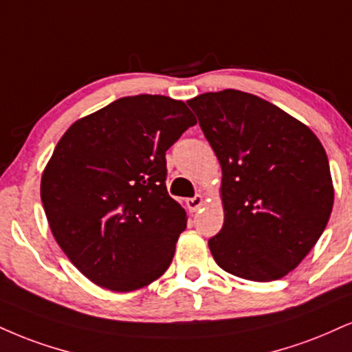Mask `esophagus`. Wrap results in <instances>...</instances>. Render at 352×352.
Wrapping results in <instances>:
<instances>
[{"mask_svg": "<svg viewBox=\"0 0 352 352\" xmlns=\"http://www.w3.org/2000/svg\"><path fill=\"white\" fill-rule=\"evenodd\" d=\"M187 205H188L190 211H197L203 205V197L201 195H195L193 198H190V200L187 201Z\"/></svg>", "mask_w": 352, "mask_h": 352, "instance_id": "1", "label": "esophagus"}]
</instances>
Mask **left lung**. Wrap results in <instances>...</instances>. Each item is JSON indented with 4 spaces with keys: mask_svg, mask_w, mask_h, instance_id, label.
I'll use <instances>...</instances> for the list:
<instances>
[{
    "mask_svg": "<svg viewBox=\"0 0 352 352\" xmlns=\"http://www.w3.org/2000/svg\"><path fill=\"white\" fill-rule=\"evenodd\" d=\"M187 103L223 170L224 223L208 241L214 261L248 280L282 278L311 251L333 210L320 139L251 93H203Z\"/></svg>",
    "mask_w": 352,
    "mask_h": 352,
    "instance_id": "8db88e82",
    "label": "left lung"
}]
</instances>
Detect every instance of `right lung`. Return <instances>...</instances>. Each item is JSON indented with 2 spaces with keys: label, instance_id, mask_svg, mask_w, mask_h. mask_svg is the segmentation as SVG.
I'll use <instances>...</instances> for the list:
<instances>
[{
  "label": "right lung",
  "instance_id": "1",
  "mask_svg": "<svg viewBox=\"0 0 352 352\" xmlns=\"http://www.w3.org/2000/svg\"><path fill=\"white\" fill-rule=\"evenodd\" d=\"M193 124L184 101L126 96L55 146L41 200L57 244L93 283L131 292L168 269L187 213L165 187V152Z\"/></svg>",
  "mask_w": 352,
  "mask_h": 352
}]
</instances>
